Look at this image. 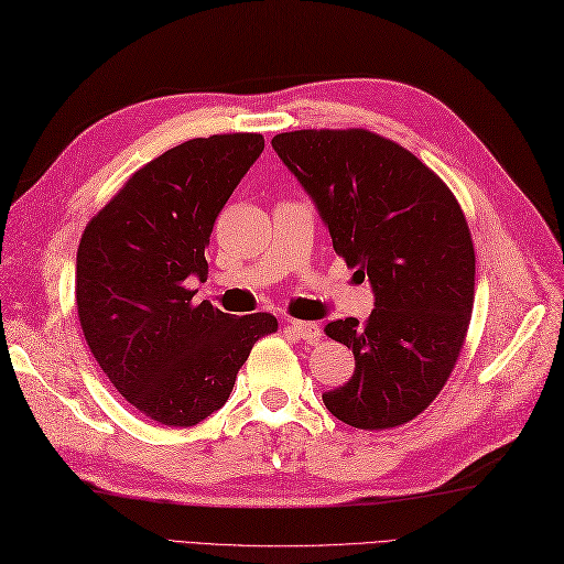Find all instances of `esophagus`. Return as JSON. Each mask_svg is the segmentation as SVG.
<instances>
[{
  "instance_id": "1",
  "label": "esophagus",
  "mask_w": 564,
  "mask_h": 564,
  "mask_svg": "<svg viewBox=\"0 0 564 564\" xmlns=\"http://www.w3.org/2000/svg\"><path fill=\"white\" fill-rule=\"evenodd\" d=\"M289 329H292L299 339L308 344H315L319 341V337H323V327L317 323H306V319H292V323H289Z\"/></svg>"
}]
</instances>
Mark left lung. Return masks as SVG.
<instances>
[{
    "instance_id": "8db88e82",
    "label": "left lung",
    "mask_w": 564,
    "mask_h": 564,
    "mask_svg": "<svg viewBox=\"0 0 564 564\" xmlns=\"http://www.w3.org/2000/svg\"><path fill=\"white\" fill-rule=\"evenodd\" d=\"M272 149L311 194L334 251L375 292L365 323L325 327L356 356L354 377L323 393L327 410L370 432L415 420L448 382L475 306L458 199L415 154L362 128L282 132Z\"/></svg>"
}]
</instances>
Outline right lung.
Instances as JSON below:
<instances>
[{
	"instance_id": "1",
	"label": "right lung",
	"mask_w": 564,
	"mask_h": 564,
	"mask_svg": "<svg viewBox=\"0 0 564 564\" xmlns=\"http://www.w3.org/2000/svg\"><path fill=\"white\" fill-rule=\"evenodd\" d=\"M263 147L258 132L182 142L130 175L83 232L75 306L85 341L118 393L165 427L220 410L253 344L278 332L270 313L194 306L185 286L208 275L213 223Z\"/></svg>"
}]
</instances>
